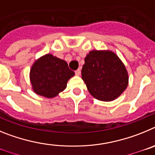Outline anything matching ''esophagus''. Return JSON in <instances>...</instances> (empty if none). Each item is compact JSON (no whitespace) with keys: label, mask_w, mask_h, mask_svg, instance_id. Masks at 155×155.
I'll use <instances>...</instances> for the list:
<instances>
[{"label":"esophagus","mask_w":155,"mask_h":155,"mask_svg":"<svg viewBox=\"0 0 155 155\" xmlns=\"http://www.w3.org/2000/svg\"><path fill=\"white\" fill-rule=\"evenodd\" d=\"M75 74H76L77 76H79V75L81 74V69H78L77 71H75Z\"/></svg>","instance_id":"esophagus-1"}]
</instances>
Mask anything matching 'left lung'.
I'll use <instances>...</instances> for the list:
<instances>
[{
	"instance_id": "obj_1",
	"label": "left lung",
	"mask_w": 155,
	"mask_h": 155,
	"mask_svg": "<svg viewBox=\"0 0 155 155\" xmlns=\"http://www.w3.org/2000/svg\"><path fill=\"white\" fill-rule=\"evenodd\" d=\"M81 76L90 94L103 102L120 97L129 83L125 65L114 52L109 50H93L87 53Z\"/></svg>"
}]
</instances>
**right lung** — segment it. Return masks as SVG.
Wrapping results in <instances>:
<instances>
[{
    "instance_id": "right-lung-1",
    "label": "right lung",
    "mask_w": 155,
    "mask_h": 155,
    "mask_svg": "<svg viewBox=\"0 0 155 155\" xmlns=\"http://www.w3.org/2000/svg\"><path fill=\"white\" fill-rule=\"evenodd\" d=\"M74 72L64 60L47 53L33 63L29 72L31 89L35 94L47 98L57 96L67 87Z\"/></svg>"
}]
</instances>
